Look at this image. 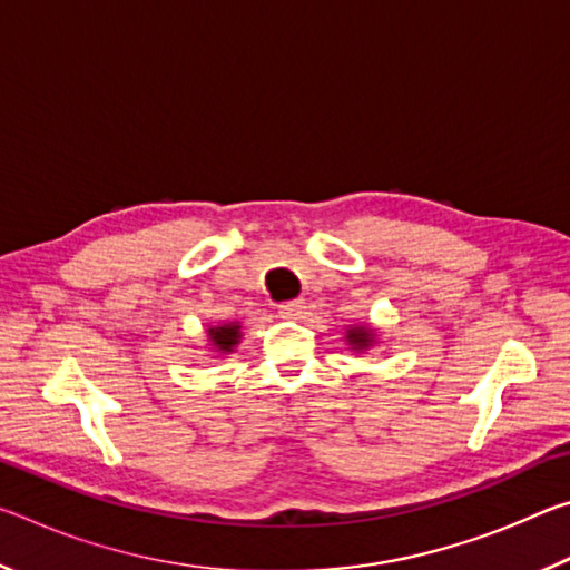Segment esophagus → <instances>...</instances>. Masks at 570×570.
Here are the masks:
<instances>
[{
    "label": "esophagus",
    "mask_w": 570,
    "mask_h": 570,
    "mask_svg": "<svg viewBox=\"0 0 570 570\" xmlns=\"http://www.w3.org/2000/svg\"><path fill=\"white\" fill-rule=\"evenodd\" d=\"M304 298H294V302H284L282 306H278V314L284 316V320H298V316L304 314Z\"/></svg>",
    "instance_id": "1"
}]
</instances>
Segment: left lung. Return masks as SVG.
<instances>
[{
  "mask_svg": "<svg viewBox=\"0 0 570 570\" xmlns=\"http://www.w3.org/2000/svg\"><path fill=\"white\" fill-rule=\"evenodd\" d=\"M377 340H380V334H377V330H372L370 324H352V326H346V332H344V342L350 344L352 352L372 350V346L377 344Z\"/></svg>",
  "mask_w": 570,
  "mask_h": 570,
  "instance_id": "1",
  "label": "left lung"
}]
</instances>
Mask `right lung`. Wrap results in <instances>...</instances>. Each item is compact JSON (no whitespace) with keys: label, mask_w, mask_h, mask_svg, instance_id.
<instances>
[{"label":"right lung","mask_w":570,"mask_h":570,"mask_svg":"<svg viewBox=\"0 0 570 570\" xmlns=\"http://www.w3.org/2000/svg\"><path fill=\"white\" fill-rule=\"evenodd\" d=\"M206 336H208V344H206L208 352L226 356V354H234L240 336H244V326H240V322L210 324L206 330Z\"/></svg>","instance_id":"obj_1"}]
</instances>
